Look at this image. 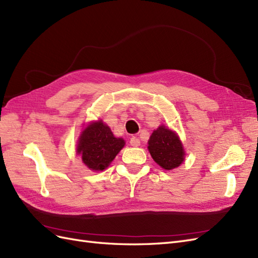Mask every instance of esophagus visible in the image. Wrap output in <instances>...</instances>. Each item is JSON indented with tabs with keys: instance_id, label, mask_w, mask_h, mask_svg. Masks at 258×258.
<instances>
[{
	"instance_id": "obj_1",
	"label": "esophagus",
	"mask_w": 258,
	"mask_h": 258,
	"mask_svg": "<svg viewBox=\"0 0 258 258\" xmlns=\"http://www.w3.org/2000/svg\"><path fill=\"white\" fill-rule=\"evenodd\" d=\"M130 144H131V146H135V147L140 146V140H139V138L132 137V138L130 139Z\"/></svg>"
}]
</instances>
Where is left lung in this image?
<instances>
[{
  "mask_svg": "<svg viewBox=\"0 0 258 258\" xmlns=\"http://www.w3.org/2000/svg\"><path fill=\"white\" fill-rule=\"evenodd\" d=\"M148 151L153 159L166 170L178 167L184 160L185 154L178 137L165 126L153 132L148 141Z\"/></svg>",
  "mask_w": 258,
  "mask_h": 258,
  "instance_id": "left-lung-1",
  "label": "left lung"
}]
</instances>
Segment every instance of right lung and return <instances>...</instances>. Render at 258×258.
I'll use <instances>...</instances> for the list:
<instances>
[{"mask_svg":"<svg viewBox=\"0 0 258 258\" xmlns=\"http://www.w3.org/2000/svg\"><path fill=\"white\" fill-rule=\"evenodd\" d=\"M121 138H115L111 129L99 120L90 123L80 138L77 153L89 169L104 170L123 147Z\"/></svg>","mask_w":258,"mask_h":258,"instance_id":"right-lung-1","label":"right lung"}]
</instances>
